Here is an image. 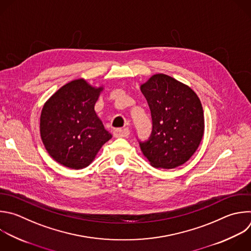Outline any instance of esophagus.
I'll return each mask as SVG.
<instances>
[{"label": "esophagus", "mask_w": 251, "mask_h": 251, "mask_svg": "<svg viewBox=\"0 0 251 251\" xmlns=\"http://www.w3.org/2000/svg\"><path fill=\"white\" fill-rule=\"evenodd\" d=\"M130 134V131L128 128H116L113 130V136L115 138H125L128 137Z\"/></svg>", "instance_id": "1"}]
</instances>
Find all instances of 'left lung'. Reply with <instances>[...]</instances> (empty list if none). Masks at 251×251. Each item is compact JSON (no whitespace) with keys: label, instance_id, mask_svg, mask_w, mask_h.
Listing matches in <instances>:
<instances>
[{"label":"left lung","instance_id":"1","mask_svg":"<svg viewBox=\"0 0 251 251\" xmlns=\"http://www.w3.org/2000/svg\"><path fill=\"white\" fill-rule=\"evenodd\" d=\"M151 109L152 130L139 142L155 169H175L198 149L204 134V112L197 95L176 78L156 74L141 86Z\"/></svg>","mask_w":251,"mask_h":251}]
</instances>
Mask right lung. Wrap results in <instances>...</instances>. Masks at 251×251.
Segmentation results:
<instances>
[{
  "label": "right lung",
  "mask_w": 251,
  "mask_h": 251,
  "mask_svg": "<svg viewBox=\"0 0 251 251\" xmlns=\"http://www.w3.org/2000/svg\"><path fill=\"white\" fill-rule=\"evenodd\" d=\"M102 90L83 78L75 79L59 89L42 108V142L48 153L66 168H86L112 137L95 111Z\"/></svg>",
  "instance_id": "1"
}]
</instances>
